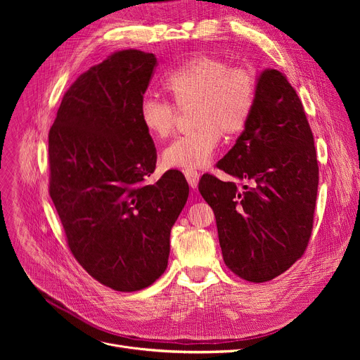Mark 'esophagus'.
Here are the masks:
<instances>
[{
	"label": "esophagus",
	"mask_w": 360,
	"mask_h": 360,
	"mask_svg": "<svg viewBox=\"0 0 360 360\" xmlns=\"http://www.w3.org/2000/svg\"><path fill=\"white\" fill-rule=\"evenodd\" d=\"M188 184H190L191 188H195L198 185V181H200V172H197V170L194 169H186L184 172Z\"/></svg>",
	"instance_id": "34e87169"
}]
</instances>
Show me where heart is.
<instances>
[{"label":"heart","instance_id":"obj_1","mask_svg":"<svg viewBox=\"0 0 360 360\" xmlns=\"http://www.w3.org/2000/svg\"><path fill=\"white\" fill-rule=\"evenodd\" d=\"M162 89L176 108L193 105L194 131L178 137L163 150L167 167L197 169L209 163L221 134L232 139L245 129L257 96L255 75L247 68H232L213 55H195L165 75ZM140 122L153 139H166L175 125V109L166 102L146 98Z\"/></svg>","mask_w":360,"mask_h":360}]
</instances>
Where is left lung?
Returning a JSON list of instances; mask_svg holds the SVG:
<instances>
[{
    "label": "left lung",
    "instance_id": "1",
    "mask_svg": "<svg viewBox=\"0 0 360 360\" xmlns=\"http://www.w3.org/2000/svg\"><path fill=\"white\" fill-rule=\"evenodd\" d=\"M217 167L243 182L202 175L198 190L214 212L223 259L243 280L269 281L305 252L318 191L314 136L286 75H257L248 125Z\"/></svg>",
    "mask_w": 360,
    "mask_h": 360
}]
</instances>
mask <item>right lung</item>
I'll return each instance as SVG.
<instances>
[{"label":"right lung","mask_w":360,"mask_h":360,"mask_svg":"<svg viewBox=\"0 0 360 360\" xmlns=\"http://www.w3.org/2000/svg\"><path fill=\"white\" fill-rule=\"evenodd\" d=\"M156 55L110 53L65 91L49 131V194L80 266L102 285L137 292L166 270L170 231L190 193L179 170L155 185L156 147L140 106Z\"/></svg>","instance_id":"right-lung-1"}]
</instances>
